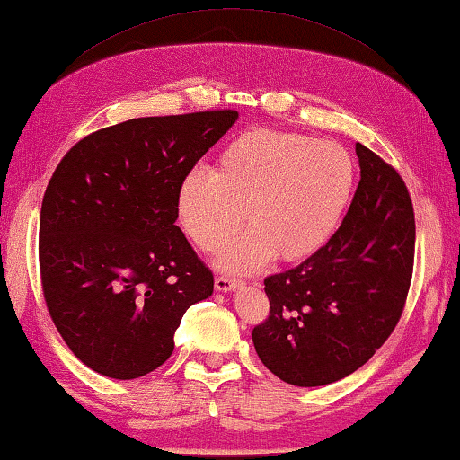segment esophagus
Returning a JSON list of instances; mask_svg holds the SVG:
<instances>
[{
    "instance_id": "1",
    "label": "esophagus",
    "mask_w": 460,
    "mask_h": 460,
    "mask_svg": "<svg viewBox=\"0 0 460 460\" xmlns=\"http://www.w3.org/2000/svg\"><path fill=\"white\" fill-rule=\"evenodd\" d=\"M214 285H216L217 291L228 293V291H234V288H238L240 285H243V280H238V279H230V277H217Z\"/></svg>"
}]
</instances>
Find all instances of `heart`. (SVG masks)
Instances as JSON below:
<instances>
[{
    "label": "heart",
    "instance_id": "b5f03b06",
    "mask_svg": "<svg viewBox=\"0 0 460 460\" xmlns=\"http://www.w3.org/2000/svg\"><path fill=\"white\" fill-rule=\"evenodd\" d=\"M356 188V161L343 145L272 128H251L222 149L212 175L191 172L175 196L183 234L201 252H222L230 272L262 269L277 256L315 254L340 224ZM245 216L243 217L242 214Z\"/></svg>",
    "mask_w": 460,
    "mask_h": 460
}]
</instances>
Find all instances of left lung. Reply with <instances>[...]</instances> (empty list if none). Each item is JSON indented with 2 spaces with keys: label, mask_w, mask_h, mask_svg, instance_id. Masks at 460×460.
Instances as JSON below:
<instances>
[{
  "label": "left lung",
  "mask_w": 460,
  "mask_h": 460,
  "mask_svg": "<svg viewBox=\"0 0 460 460\" xmlns=\"http://www.w3.org/2000/svg\"><path fill=\"white\" fill-rule=\"evenodd\" d=\"M361 180L335 234L319 251L264 279L270 313L252 329L264 366L313 388L359 369L392 335L414 269L416 224L404 180L356 143Z\"/></svg>",
  "instance_id": "8db88e82"
}]
</instances>
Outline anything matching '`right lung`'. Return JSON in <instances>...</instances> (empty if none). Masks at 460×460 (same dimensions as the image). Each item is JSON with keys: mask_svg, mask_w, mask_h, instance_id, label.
Returning <instances> with one entry per match:
<instances>
[{"mask_svg": "<svg viewBox=\"0 0 460 460\" xmlns=\"http://www.w3.org/2000/svg\"><path fill=\"white\" fill-rule=\"evenodd\" d=\"M236 119L232 109L131 119L86 135L54 169L40 212L44 301L96 374L157 369L183 313L212 295V270L175 224V196Z\"/></svg>", "mask_w": 460, "mask_h": 460, "instance_id": "right-lung-1", "label": "right lung"}]
</instances>
